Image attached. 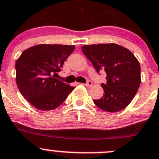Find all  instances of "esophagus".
<instances>
[{
    "label": "esophagus",
    "mask_w": 159,
    "mask_h": 159,
    "mask_svg": "<svg viewBox=\"0 0 159 159\" xmlns=\"http://www.w3.org/2000/svg\"><path fill=\"white\" fill-rule=\"evenodd\" d=\"M85 85L87 86V87H91V86L93 85V83H92L90 80H87V83L85 84Z\"/></svg>",
    "instance_id": "obj_1"
}]
</instances>
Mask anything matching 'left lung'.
<instances>
[{"mask_svg":"<svg viewBox=\"0 0 159 159\" xmlns=\"http://www.w3.org/2000/svg\"><path fill=\"white\" fill-rule=\"evenodd\" d=\"M82 51L98 73L107 74L106 84H101L104 94L93 100L95 105L110 112L128 106L140 84V66L134 54L116 43L84 45Z\"/></svg>","mask_w":159,"mask_h":159,"instance_id":"obj_1","label":"left lung"}]
</instances>
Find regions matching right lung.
<instances>
[{
    "label": "right lung",
    "mask_w": 159,
    "mask_h": 159,
    "mask_svg": "<svg viewBox=\"0 0 159 159\" xmlns=\"http://www.w3.org/2000/svg\"><path fill=\"white\" fill-rule=\"evenodd\" d=\"M74 49V45L39 44L22 53L16 63V84L33 107L55 109L75 88L55 78Z\"/></svg>",
    "instance_id": "1"
}]
</instances>
